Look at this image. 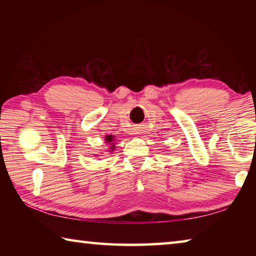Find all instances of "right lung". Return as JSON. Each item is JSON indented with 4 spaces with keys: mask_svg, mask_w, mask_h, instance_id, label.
I'll return each instance as SVG.
<instances>
[{
    "mask_svg": "<svg viewBox=\"0 0 256 256\" xmlns=\"http://www.w3.org/2000/svg\"><path fill=\"white\" fill-rule=\"evenodd\" d=\"M115 136H105V141H106V144H108L110 146V151L112 152V151H114L115 150V148H116V144H115Z\"/></svg>",
    "mask_w": 256,
    "mask_h": 256,
    "instance_id": "add662e5",
    "label": "right lung"
}]
</instances>
